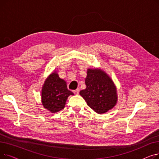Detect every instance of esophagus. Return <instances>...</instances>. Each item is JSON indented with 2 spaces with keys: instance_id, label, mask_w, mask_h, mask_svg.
Segmentation results:
<instances>
[{
  "instance_id": "34e87169",
  "label": "esophagus",
  "mask_w": 159,
  "mask_h": 159,
  "mask_svg": "<svg viewBox=\"0 0 159 159\" xmlns=\"http://www.w3.org/2000/svg\"><path fill=\"white\" fill-rule=\"evenodd\" d=\"M73 93H74L75 95H78L79 93V89L77 88V89H76L73 90Z\"/></svg>"
}]
</instances>
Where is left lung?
<instances>
[{
    "label": "left lung",
    "instance_id": "left-lung-1",
    "mask_svg": "<svg viewBox=\"0 0 159 159\" xmlns=\"http://www.w3.org/2000/svg\"><path fill=\"white\" fill-rule=\"evenodd\" d=\"M86 88L80 91L89 107L98 114L107 112L116 103V91L111 79L101 70L88 69Z\"/></svg>",
    "mask_w": 159,
    "mask_h": 159
}]
</instances>
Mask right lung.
I'll list each match as a JSON object with an SVG mask.
<instances>
[{"instance_id":"1","label":"right lung","mask_w":159,"mask_h":159,"mask_svg":"<svg viewBox=\"0 0 159 159\" xmlns=\"http://www.w3.org/2000/svg\"><path fill=\"white\" fill-rule=\"evenodd\" d=\"M71 95L74 94L67 88L66 82L54 72L44 82L42 90V102L46 109L56 113L64 108L66 100Z\"/></svg>"}]
</instances>
